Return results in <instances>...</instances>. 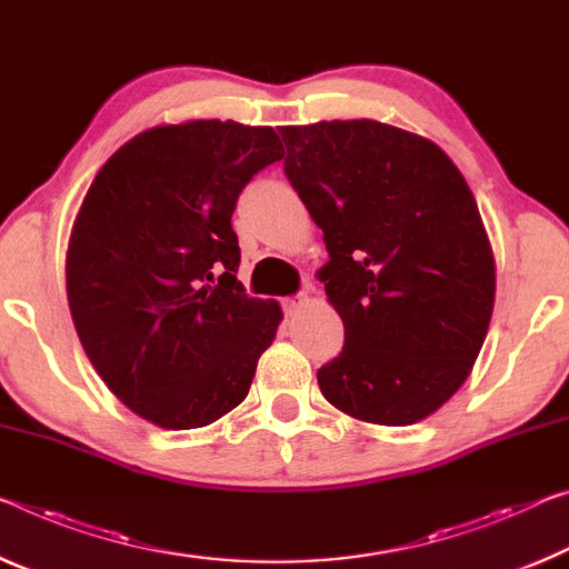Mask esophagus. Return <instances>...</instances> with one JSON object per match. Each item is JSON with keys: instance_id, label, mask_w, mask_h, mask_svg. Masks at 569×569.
Returning a JSON list of instances; mask_svg holds the SVG:
<instances>
[{"instance_id": "obj_1", "label": "esophagus", "mask_w": 569, "mask_h": 569, "mask_svg": "<svg viewBox=\"0 0 569 569\" xmlns=\"http://www.w3.org/2000/svg\"><path fill=\"white\" fill-rule=\"evenodd\" d=\"M306 303H309V296H306V293L291 296V299H286V301H283V311H286V313H296L299 309H303Z\"/></svg>"}]
</instances>
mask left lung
I'll use <instances>...</instances> for the list:
<instances>
[{
	"mask_svg": "<svg viewBox=\"0 0 569 569\" xmlns=\"http://www.w3.org/2000/svg\"><path fill=\"white\" fill-rule=\"evenodd\" d=\"M288 182L323 230L319 270L345 349L319 369L333 408L412 426L471 375L496 263L473 192L438 143L372 119L281 126Z\"/></svg>",
	"mask_w": 569,
	"mask_h": 569,
	"instance_id": "obj_1",
	"label": "left lung"
}]
</instances>
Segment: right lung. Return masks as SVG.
<instances>
[{
  "label": "right lung",
  "mask_w": 569,
  "mask_h": 569,
  "mask_svg": "<svg viewBox=\"0 0 569 569\" xmlns=\"http://www.w3.org/2000/svg\"><path fill=\"white\" fill-rule=\"evenodd\" d=\"M270 126L200 119L126 141L70 232V317L116 398L164 430L204 428L246 400L283 311L236 278L230 218L252 174L281 159Z\"/></svg>",
  "instance_id": "obj_1"
}]
</instances>
